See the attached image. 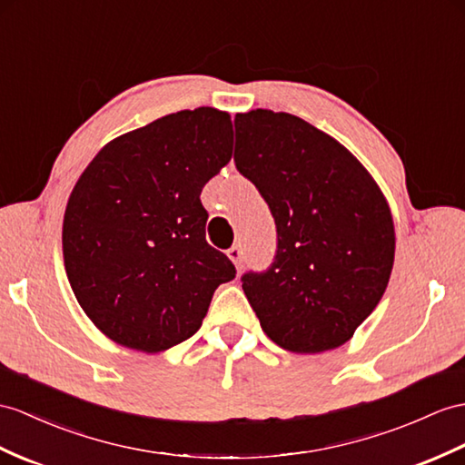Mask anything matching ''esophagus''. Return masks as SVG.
Instances as JSON below:
<instances>
[{"label":"esophagus","instance_id":"esophagus-1","mask_svg":"<svg viewBox=\"0 0 465 465\" xmlns=\"http://www.w3.org/2000/svg\"><path fill=\"white\" fill-rule=\"evenodd\" d=\"M226 256L232 260V264L236 266V270H241V266H242V248L239 244L231 246L229 251H226Z\"/></svg>","mask_w":465,"mask_h":465}]
</instances>
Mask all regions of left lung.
<instances>
[{
	"label": "left lung",
	"instance_id": "1",
	"mask_svg": "<svg viewBox=\"0 0 465 465\" xmlns=\"http://www.w3.org/2000/svg\"><path fill=\"white\" fill-rule=\"evenodd\" d=\"M236 169L276 223L266 270L242 276L264 333L292 353L341 347L377 308L394 262V223L345 145L288 112L236 114Z\"/></svg>",
	"mask_w": 465,
	"mask_h": 465
}]
</instances>
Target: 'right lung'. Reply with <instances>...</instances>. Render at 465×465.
Returning <instances> with one entry per match:
<instances>
[{"label": "right lung", "instance_id": "obj_1", "mask_svg": "<svg viewBox=\"0 0 465 465\" xmlns=\"http://www.w3.org/2000/svg\"><path fill=\"white\" fill-rule=\"evenodd\" d=\"M231 157V114L201 106L118 135L78 177L63 221L64 270L114 343L160 353L185 341L234 278L205 239L199 199Z\"/></svg>", "mask_w": 465, "mask_h": 465}]
</instances>
